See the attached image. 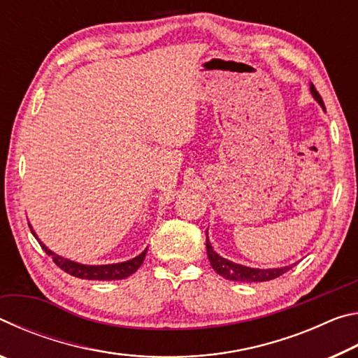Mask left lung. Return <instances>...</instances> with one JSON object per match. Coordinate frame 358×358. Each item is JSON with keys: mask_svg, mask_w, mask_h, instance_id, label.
I'll list each match as a JSON object with an SVG mask.
<instances>
[{"mask_svg": "<svg viewBox=\"0 0 358 358\" xmlns=\"http://www.w3.org/2000/svg\"><path fill=\"white\" fill-rule=\"evenodd\" d=\"M310 92L313 94V98L316 99L320 104V107L325 110L324 101H322V98H320V94L317 93V90L314 88L313 83H310ZM207 254H208L210 265L213 266V270L217 275L226 278V280L240 281V282H262V281L275 280V278L281 276L282 273H286L287 270H290L295 265V264H292V265H286V266H278V268H251V266L235 264V262H232V260L221 257L220 254L213 250V246L210 245L208 234H207Z\"/></svg>", "mask_w": 358, "mask_h": 358, "instance_id": "left-lung-1", "label": "left lung"}]
</instances>
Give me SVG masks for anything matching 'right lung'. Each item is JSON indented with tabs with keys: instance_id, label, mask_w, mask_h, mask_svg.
<instances>
[{
	"instance_id": "1",
	"label": "right lung",
	"mask_w": 358,
	"mask_h": 358,
	"mask_svg": "<svg viewBox=\"0 0 358 358\" xmlns=\"http://www.w3.org/2000/svg\"><path fill=\"white\" fill-rule=\"evenodd\" d=\"M29 229H31V234L34 235V238L39 241V245L42 246V250H44L48 254V256H52L53 262H55L59 266V268L64 270L66 273H69V275L76 276V278H80V280H94V281L124 280V278H128L132 273H136L138 266L143 264L145 254H147V250H148V248H147V250L142 251L137 257L131 259V260H126V262L107 264V265H85V264L74 262V260L64 259L62 256H58V254H55L53 251H50L38 238V235H36L33 227L29 226Z\"/></svg>"
}]
</instances>
